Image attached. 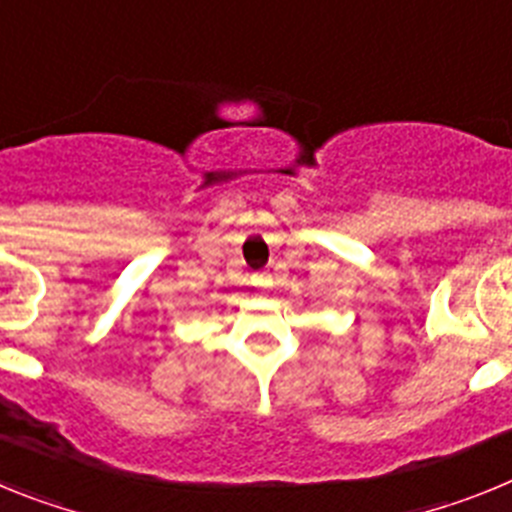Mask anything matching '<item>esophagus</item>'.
<instances>
[{
  "instance_id": "1",
  "label": "esophagus",
  "mask_w": 512,
  "mask_h": 512,
  "mask_svg": "<svg viewBox=\"0 0 512 512\" xmlns=\"http://www.w3.org/2000/svg\"><path fill=\"white\" fill-rule=\"evenodd\" d=\"M253 284H256V287H269L271 284L269 271H259V274H253Z\"/></svg>"
}]
</instances>
